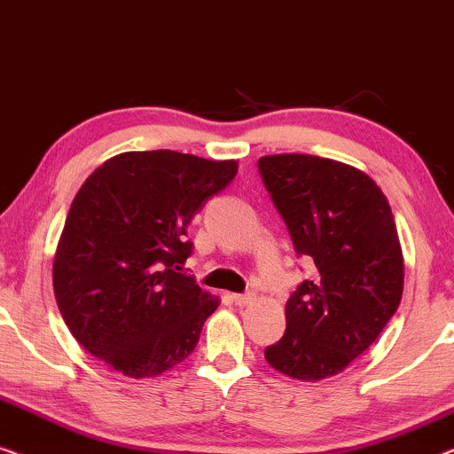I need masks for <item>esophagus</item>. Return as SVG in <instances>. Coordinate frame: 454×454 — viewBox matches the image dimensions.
Segmentation results:
<instances>
[{
  "mask_svg": "<svg viewBox=\"0 0 454 454\" xmlns=\"http://www.w3.org/2000/svg\"><path fill=\"white\" fill-rule=\"evenodd\" d=\"M232 300L236 306H247L251 304L254 300V294L253 292H245V294H232Z\"/></svg>",
  "mask_w": 454,
  "mask_h": 454,
  "instance_id": "obj_1",
  "label": "esophagus"
}]
</instances>
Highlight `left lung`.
I'll return each instance as SVG.
<instances>
[{
    "mask_svg": "<svg viewBox=\"0 0 454 454\" xmlns=\"http://www.w3.org/2000/svg\"><path fill=\"white\" fill-rule=\"evenodd\" d=\"M257 168L294 251L317 267L290 294L286 333L265 360L292 379H327L372 346L401 302L391 206L368 175L329 158L263 156Z\"/></svg>",
    "mask_w": 454,
    "mask_h": 454,
    "instance_id": "left-lung-1",
    "label": "left lung"
}]
</instances>
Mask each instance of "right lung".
<instances>
[{"label": "right lung", "instance_id": "1", "mask_svg": "<svg viewBox=\"0 0 454 454\" xmlns=\"http://www.w3.org/2000/svg\"><path fill=\"white\" fill-rule=\"evenodd\" d=\"M234 160L125 152L82 184L53 263L57 306L84 349L131 379L191 356L220 300L178 273L187 228L234 181Z\"/></svg>", "mask_w": 454, "mask_h": 454}]
</instances>
